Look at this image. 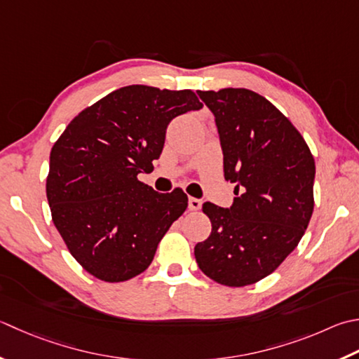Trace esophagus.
I'll return each mask as SVG.
<instances>
[{
    "label": "esophagus",
    "instance_id": "obj_1",
    "mask_svg": "<svg viewBox=\"0 0 359 359\" xmlns=\"http://www.w3.org/2000/svg\"><path fill=\"white\" fill-rule=\"evenodd\" d=\"M188 207H189V210H193V212H198V210L202 207V201L196 199V198H189L188 199Z\"/></svg>",
    "mask_w": 359,
    "mask_h": 359
}]
</instances>
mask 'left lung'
I'll return each instance as SVG.
<instances>
[{
  "label": "left lung",
  "mask_w": 359,
  "mask_h": 359,
  "mask_svg": "<svg viewBox=\"0 0 359 359\" xmlns=\"http://www.w3.org/2000/svg\"><path fill=\"white\" fill-rule=\"evenodd\" d=\"M213 111L224 177L236 184L233 205H202L212 233L198 243L199 269L226 286L257 283L297 248L314 208V158L276 105L248 88L198 91Z\"/></svg>",
  "instance_id": "obj_1"
}]
</instances>
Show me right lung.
I'll use <instances>...</instances> for the list:
<instances>
[{"label": "right lung", "instance_id": "obj_1", "mask_svg": "<svg viewBox=\"0 0 359 359\" xmlns=\"http://www.w3.org/2000/svg\"><path fill=\"white\" fill-rule=\"evenodd\" d=\"M202 109L193 90L129 86L76 115L49 154L46 198L69 254L109 283L149 268L188 207L180 188L160 194L138 180L163 149L175 116Z\"/></svg>", "mask_w": 359, "mask_h": 359}]
</instances>
